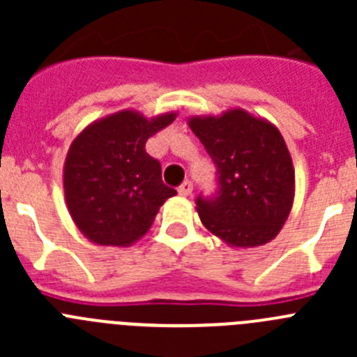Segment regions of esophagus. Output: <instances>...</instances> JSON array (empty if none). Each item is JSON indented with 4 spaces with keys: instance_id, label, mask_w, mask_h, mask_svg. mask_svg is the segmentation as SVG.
<instances>
[{
    "instance_id": "1",
    "label": "esophagus",
    "mask_w": 357,
    "mask_h": 357,
    "mask_svg": "<svg viewBox=\"0 0 357 357\" xmlns=\"http://www.w3.org/2000/svg\"><path fill=\"white\" fill-rule=\"evenodd\" d=\"M191 193H193V184L189 181H185L184 184L178 188V195H181V197H191Z\"/></svg>"
}]
</instances>
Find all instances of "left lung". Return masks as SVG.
Returning <instances> with one entry per match:
<instances>
[{
	"instance_id": "8db88e82",
	"label": "left lung",
	"mask_w": 357,
	"mask_h": 357,
	"mask_svg": "<svg viewBox=\"0 0 357 357\" xmlns=\"http://www.w3.org/2000/svg\"><path fill=\"white\" fill-rule=\"evenodd\" d=\"M188 125L218 168V197L197 200L204 227L232 248L272 241L295 200V169L279 128L239 107L191 116Z\"/></svg>"
}]
</instances>
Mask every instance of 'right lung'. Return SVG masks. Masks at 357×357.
<instances>
[{
	"mask_svg": "<svg viewBox=\"0 0 357 357\" xmlns=\"http://www.w3.org/2000/svg\"><path fill=\"white\" fill-rule=\"evenodd\" d=\"M175 118L176 110L146 118L123 109L89 123L73 139L64 162L66 206L89 241L130 247L175 197V189L164 185L159 160L144 150Z\"/></svg>",
	"mask_w": 357,
	"mask_h": 357,
	"instance_id": "add662e5",
	"label": "right lung"
}]
</instances>
